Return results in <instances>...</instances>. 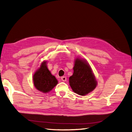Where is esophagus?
<instances>
[{
    "label": "esophagus",
    "instance_id": "esophagus-1",
    "mask_svg": "<svg viewBox=\"0 0 132 132\" xmlns=\"http://www.w3.org/2000/svg\"><path fill=\"white\" fill-rule=\"evenodd\" d=\"M61 80L63 81H66L67 80V78L66 76H62L61 77Z\"/></svg>",
    "mask_w": 132,
    "mask_h": 132
}]
</instances>
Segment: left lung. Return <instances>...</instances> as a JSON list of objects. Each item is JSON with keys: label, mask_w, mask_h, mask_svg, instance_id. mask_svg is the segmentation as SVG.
Masks as SVG:
<instances>
[{"label": "left lung", "mask_w": 132, "mask_h": 132, "mask_svg": "<svg viewBox=\"0 0 132 132\" xmlns=\"http://www.w3.org/2000/svg\"><path fill=\"white\" fill-rule=\"evenodd\" d=\"M73 70V75L69 77V84L74 93L85 96L96 88L97 82L92 67L85 59L76 57Z\"/></svg>", "instance_id": "left-lung-1"}]
</instances>
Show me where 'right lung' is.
I'll return each mask as SVG.
<instances>
[{
    "label": "right lung",
    "mask_w": 132,
    "mask_h": 132,
    "mask_svg": "<svg viewBox=\"0 0 132 132\" xmlns=\"http://www.w3.org/2000/svg\"><path fill=\"white\" fill-rule=\"evenodd\" d=\"M47 61H43L33 76L36 89L43 93H48L58 84V80L47 68Z\"/></svg>",
    "instance_id": "right-lung-1"
}]
</instances>
